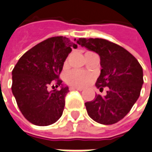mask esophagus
Segmentation results:
<instances>
[{
  "label": "esophagus",
  "mask_w": 152,
  "mask_h": 152,
  "mask_svg": "<svg viewBox=\"0 0 152 152\" xmlns=\"http://www.w3.org/2000/svg\"><path fill=\"white\" fill-rule=\"evenodd\" d=\"M70 90H78V91H82V88H77V87H70Z\"/></svg>",
  "instance_id": "esophagus-1"
}]
</instances>
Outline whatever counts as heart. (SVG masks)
Here are the masks:
<instances>
[{
  "label": "heart",
  "instance_id": "b5f03b06",
  "mask_svg": "<svg viewBox=\"0 0 152 152\" xmlns=\"http://www.w3.org/2000/svg\"><path fill=\"white\" fill-rule=\"evenodd\" d=\"M93 53V52H87L86 54ZM69 64V58H66L64 61V67H67ZM94 76L88 72H84L82 70H72L69 73L66 74L65 81L68 84L73 87L83 88L86 86L93 80Z\"/></svg>",
  "mask_w": 152,
  "mask_h": 152
}]
</instances>
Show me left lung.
I'll return each instance as SVG.
<instances>
[{"label":"left lung","instance_id":"8db88e82","mask_svg":"<svg viewBox=\"0 0 152 152\" xmlns=\"http://www.w3.org/2000/svg\"><path fill=\"white\" fill-rule=\"evenodd\" d=\"M77 43L100 56L102 69L95 84L100 90L108 88L106 96L98 94L85 102L88 114L101 124L117 123L130 112L140 96L143 84L142 66L127 50L109 40L79 38Z\"/></svg>","mask_w":152,"mask_h":152}]
</instances>
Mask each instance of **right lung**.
<instances>
[{
    "mask_svg": "<svg viewBox=\"0 0 152 152\" xmlns=\"http://www.w3.org/2000/svg\"><path fill=\"white\" fill-rule=\"evenodd\" d=\"M72 48L77 45L69 38L54 36L39 43L22 55L12 70L11 90L19 109L32 124L49 126L62 116L68 87L59 74Z\"/></svg>",
    "mask_w": 152,
    "mask_h": 152,
    "instance_id": "1",
    "label": "right lung"
}]
</instances>
